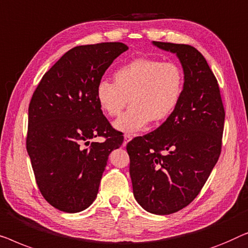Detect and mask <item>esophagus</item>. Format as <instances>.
<instances>
[{
    "label": "esophagus",
    "instance_id": "1",
    "mask_svg": "<svg viewBox=\"0 0 248 248\" xmlns=\"http://www.w3.org/2000/svg\"><path fill=\"white\" fill-rule=\"evenodd\" d=\"M124 146H125V145H127V142H128V141H130V140H131V139H132V136H131V135H129V134H125V135L124 136Z\"/></svg>",
    "mask_w": 248,
    "mask_h": 248
}]
</instances>
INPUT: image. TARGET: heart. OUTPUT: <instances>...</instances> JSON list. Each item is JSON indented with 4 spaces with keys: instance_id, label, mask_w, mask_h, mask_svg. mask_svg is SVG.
I'll return each instance as SVG.
<instances>
[{
    "instance_id": "b5f03b06",
    "label": "heart",
    "mask_w": 248,
    "mask_h": 248,
    "mask_svg": "<svg viewBox=\"0 0 248 248\" xmlns=\"http://www.w3.org/2000/svg\"><path fill=\"white\" fill-rule=\"evenodd\" d=\"M114 83H97L95 97L100 109L109 117H117L113 127L121 132L140 131L152 121L160 123L174 112L184 90L182 68L173 62L155 58H136L114 72Z\"/></svg>"
}]
</instances>
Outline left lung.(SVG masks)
Returning <instances> with one entry per match:
<instances>
[{"label": "left lung", "mask_w": 248, "mask_h": 248, "mask_svg": "<svg viewBox=\"0 0 248 248\" xmlns=\"http://www.w3.org/2000/svg\"><path fill=\"white\" fill-rule=\"evenodd\" d=\"M175 54L184 73L179 106L151 134L127 145L134 197L146 211L170 215L192 202L221 152L225 109L217 78L194 47L153 41Z\"/></svg>", "instance_id": "left-lung-1"}]
</instances>
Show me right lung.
Instances as JSON below:
<instances>
[{
  "mask_svg": "<svg viewBox=\"0 0 248 248\" xmlns=\"http://www.w3.org/2000/svg\"><path fill=\"white\" fill-rule=\"evenodd\" d=\"M123 43L72 48L43 76L28 110L27 152L43 197L58 210L75 214L95 200L108 158L123 145L95 97L97 83ZM103 135V143L90 142Z\"/></svg>",
  "mask_w": 248,
  "mask_h": 248,
  "instance_id": "obj_1",
  "label": "right lung"
}]
</instances>
